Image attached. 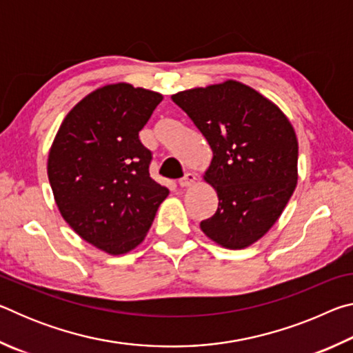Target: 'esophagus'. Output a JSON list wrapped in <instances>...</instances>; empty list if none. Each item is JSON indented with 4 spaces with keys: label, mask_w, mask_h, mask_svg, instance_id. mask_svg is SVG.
<instances>
[{
    "label": "esophagus",
    "mask_w": 353,
    "mask_h": 353,
    "mask_svg": "<svg viewBox=\"0 0 353 353\" xmlns=\"http://www.w3.org/2000/svg\"><path fill=\"white\" fill-rule=\"evenodd\" d=\"M194 181H196V176L193 174V172H187V174H185L182 179H179L177 183H179V187L185 188V187H190V185H193Z\"/></svg>",
    "instance_id": "esophagus-1"
}]
</instances>
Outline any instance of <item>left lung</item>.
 I'll use <instances>...</instances> for the list:
<instances>
[{
	"label": "left lung",
	"mask_w": 353,
	"mask_h": 353,
	"mask_svg": "<svg viewBox=\"0 0 353 353\" xmlns=\"http://www.w3.org/2000/svg\"><path fill=\"white\" fill-rule=\"evenodd\" d=\"M171 99L187 113L213 151L205 181L218 208L201 221L213 241L243 249L271 229L297 182V139L277 105L244 83L227 81Z\"/></svg>",
	"instance_id": "obj_1"
}]
</instances>
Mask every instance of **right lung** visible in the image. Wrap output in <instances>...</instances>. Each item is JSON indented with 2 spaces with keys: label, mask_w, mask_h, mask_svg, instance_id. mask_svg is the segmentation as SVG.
<instances>
[{
  "label": "right lung",
  "mask_w": 353,
  "mask_h": 353,
  "mask_svg": "<svg viewBox=\"0 0 353 353\" xmlns=\"http://www.w3.org/2000/svg\"><path fill=\"white\" fill-rule=\"evenodd\" d=\"M162 99L129 83L99 88L65 117L51 146L48 177L59 210L107 254L139 246L170 193L149 176L152 152L139 137Z\"/></svg>",
  "instance_id": "obj_1"
}]
</instances>
